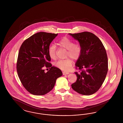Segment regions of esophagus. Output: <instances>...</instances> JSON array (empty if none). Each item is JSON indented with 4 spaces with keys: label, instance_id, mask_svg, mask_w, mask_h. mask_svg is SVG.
Returning a JSON list of instances; mask_svg holds the SVG:
<instances>
[{
    "label": "esophagus",
    "instance_id": "obj_1",
    "mask_svg": "<svg viewBox=\"0 0 123 123\" xmlns=\"http://www.w3.org/2000/svg\"><path fill=\"white\" fill-rule=\"evenodd\" d=\"M69 74V72H66V71H63V74L64 75H68Z\"/></svg>",
    "mask_w": 123,
    "mask_h": 123
}]
</instances>
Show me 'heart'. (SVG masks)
<instances>
[{"instance_id":"obj_1","label":"heart","mask_w":123,"mask_h":123,"mask_svg":"<svg viewBox=\"0 0 123 123\" xmlns=\"http://www.w3.org/2000/svg\"><path fill=\"white\" fill-rule=\"evenodd\" d=\"M59 47L64 48L67 50L66 57H70L74 60L79 58L82 53V47L78 43H74V42L68 37H64L57 42ZM56 48L54 45H51L48 48V54L51 59H55L56 58ZM73 63L70 58L59 60L55 63L57 67L62 70L67 71L70 69Z\"/></svg>"}]
</instances>
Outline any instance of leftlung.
Returning a JSON list of instances; mask_svg holds the SVG:
<instances>
[{
	"label": "left lung",
	"instance_id": "obj_1",
	"mask_svg": "<svg viewBox=\"0 0 123 123\" xmlns=\"http://www.w3.org/2000/svg\"><path fill=\"white\" fill-rule=\"evenodd\" d=\"M79 42L82 53L76 61L75 72L77 80L71 84L74 90L79 94L89 95L96 92L103 84L108 71V59L102 42L94 34L83 32L69 34Z\"/></svg>",
	"mask_w": 123,
	"mask_h": 123
}]
</instances>
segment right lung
Returning <instances> with one entry per match:
<instances>
[{
    "instance_id": "add662e5",
    "label": "right lung",
    "mask_w": 123,
    "mask_h": 123,
    "mask_svg": "<svg viewBox=\"0 0 123 123\" xmlns=\"http://www.w3.org/2000/svg\"><path fill=\"white\" fill-rule=\"evenodd\" d=\"M58 34L41 32L24 41L20 48L17 64L18 76L30 93L42 95L53 89L58 78L63 74L49 63L48 48ZM49 68L47 73L43 68Z\"/></svg>"
}]
</instances>
